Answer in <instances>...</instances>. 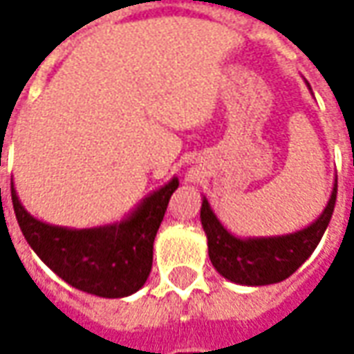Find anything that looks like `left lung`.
I'll list each match as a JSON object with an SVG mask.
<instances>
[{
	"label": "left lung",
	"mask_w": 354,
	"mask_h": 354,
	"mask_svg": "<svg viewBox=\"0 0 354 354\" xmlns=\"http://www.w3.org/2000/svg\"><path fill=\"white\" fill-rule=\"evenodd\" d=\"M335 201L337 181L319 218L304 230L281 236L238 238L221 225L209 201L203 198L201 223L209 240V258L212 266L221 276L240 286H270L290 278L317 248L333 216Z\"/></svg>",
	"instance_id": "obj_1"
}]
</instances>
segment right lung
<instances>
[{"instance_id": "1", "label": "right lung", "mask_w": 354, "mask_h": 354, "mask_svg": "<svg viewBox=\"0 0 354 354\" xmlns=\"http://www.w3.org/2000/svg\"><path fill=\"white\" fill-rule=\"evenodd\" d=\"M177 187L179 179L173 177L122 223L80 230L37 221L21 205L13 183L11 201L25 240L59 278L98 297H126L138 292L151 272L153 240Z\"/></svg>"}]
</instances>
